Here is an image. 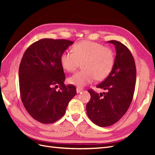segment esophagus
<instances>
[{"instance_id":"1","label":"esophagus","mask_w":155,"mask_h":155,"mask_svg":"<svg viewBox=\"0 0 155 155\" xmlns=\"http://www.w3.org/2000/svg\"><path fill=\"white\" fill-rule=\"evenodd\" d=\"M83 91V89L82 88H80V87H77L76 88V91H77V93H80L81 92H82Z\"/></svg>"}]
</instances>
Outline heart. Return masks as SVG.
<instances>
[{"label": "heart", "instance_id": "1", "mask_svg": "<svg viewBox=\"0 0 155 155\" xmlns=\"http://www.w3.org/2000/svg\"><path fill=\"white\" fill-rule=\"evenodd\" d=\"M72 51H64L61 56L63 68L73 72L81 63L82 70L68 78L70 83L83 87L93 81L102 80L109 76L114 63V53L111 48L90 41L75 44Z\"/></svg>", "mask_w": 155, "mask_h": 155}]
</instances>
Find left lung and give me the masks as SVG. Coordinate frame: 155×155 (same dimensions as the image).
<instances>
[{
  "instance_id": "8db88e82",
  "label": "left lung",
  "mask_w": 155,
  "mask_h": 155,
  "mask_svg": "<svg viewBox=\"0 0 155 155\" xmlns=\"http://www.w3.org/2000/svg\"><path fill=\"white\" fill-rule=\"evenodd\" d=\"M115 46L116 55L109 76L97 88L107 90L100 94L92 88L88 92L91 100L86 105L88 118L104 127L114 124L125 114L132 102L136 85L137 69L129 49L120 42L108 41Z\"/></svg>"
}]
</instances>
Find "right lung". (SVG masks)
Here are the masks:
<instances>
[{"label": "right lung", "instance_id": "obj_1", "mask_svg": "<svg viewBox=\"0 0 155 155\" xmlns=\"http://www.w3.org/2000/svg\"><path fill=\"white\" fill-rule=\"evenodd\" d=\"M73 43L42 39L31 44L22 56L18 69L21 98L27 112L39 122L48 124L59 120L76 94V87L64 84L61 63V56Z\"/></svg>", "mask_w": 155, "mask_h": 155}]
</instances>
